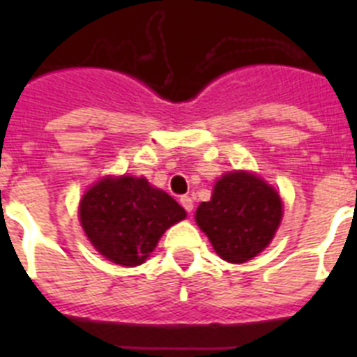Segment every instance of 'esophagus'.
Here are the masks:
<instances>
[{
	"label": "esophagus",
	"mask_w": 357,
	"mask_h": 357,
	"mask_svg": "<svg viewBox=\"0 0 357 357\" xmlns=\"http://www.w3.org/2000/svg\"><path fill=\"white\" fill-rule=\"evenodd\" d=\"M181 206L184 207L185 211H188V213H191V211H193V198L191 197H181Z\"/></svg>",
	"instance_id": "obj_1"
}]
</instances>
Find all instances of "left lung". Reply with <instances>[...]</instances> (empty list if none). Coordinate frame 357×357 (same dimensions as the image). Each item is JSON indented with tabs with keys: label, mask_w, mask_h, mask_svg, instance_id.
<instances>
[{
	"label": "left lung",
	"mask_w": 357,
	"mask_h": 357,
	"mask_svg": "<svg viewBox=\"0 0 357 357\" xmlns=\"http://www.w3.org/2000/svg\"><path fill=\"white\" fill-rule=\"evenodd\" d=\"M197 223L229 263H245L272 241L282 218L279 193L247 172L223 175L209 202L198 206Z\"/></svg>",
	"instance_id": "1"
}]
</instances>
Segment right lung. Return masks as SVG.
Here are the masks:
<instances>
[{"label": "right lung", "mask_w": 357, "mask_h": 357, "mask_svg": "<svg viewBox=\"0 0 357 357\" xmlns=\"http://www.w3.org/2000/svg\"><path fill=\"white\" fill-rule=\"evenodd\" d=\"M185 218L168 193L146 178H103L84 195L80 222L94 248L121 266L144 263L164 230Z\"/></svg>", "instance_id": "add662e5"}]
</instances>
